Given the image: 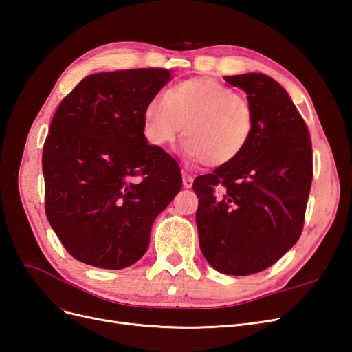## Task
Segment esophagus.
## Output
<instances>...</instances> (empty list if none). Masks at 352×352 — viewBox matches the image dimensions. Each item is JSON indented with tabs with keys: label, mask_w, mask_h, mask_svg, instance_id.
Instances as JSON below:
<instances>
[{
	"label": "esophagus",
	"mask_w": 352,
	"mask_h": 352,
	"mask_svg": "<svg viewBox=\"0 0 352 352\" xmlns=\"http://www.w3.org/2000/svg\"><path fill=\"white\" fill-rule=\"evenodd\" d=\"M194 184V177L190 176L189 173L184 172V188H190Z\"/></svg>",
	"instance_id": "esophagus-1"
}]
</instances>
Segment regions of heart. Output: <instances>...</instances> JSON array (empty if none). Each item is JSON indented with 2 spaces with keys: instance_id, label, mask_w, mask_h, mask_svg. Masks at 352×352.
<instances>
[{
  "instance_id": "obj_1",
  "label": "heart",
  "mask_w": 352,
  "mask_h": 352,
  "mask_svg": "<svg viewBox=\"0 0 352 352\" xmlns=\"http://www.w3.org/2000/svg\"><path fill=\"white\" fill-rule=\"evenodd\" d=\"M186 127H183V124ZM254 111L247 97L212 79H189L170 87L164 97L148 102L144 133L164 146L182 132V154L189 162L220 167L236 160L247 146Z\"/></svg>"
}]
</instances>
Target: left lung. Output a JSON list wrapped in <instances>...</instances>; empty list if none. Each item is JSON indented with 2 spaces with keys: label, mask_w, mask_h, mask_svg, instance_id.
Wrapping results in <instances>:
<instances>
[{
  "label": "left lung",
  "mask_w": 352,
  "mask_h": 352,
  "mask_svg": "<svg viewBox=\"0 0 352 352\" xmlns=\"http://www.w3.org/2000/svg\"><path fill=\"white\" fill-rule=\"evenodd\" d=\"M247 92L254 127L241 155L194 180L199 248L212 269L263 272L301 236L313 180L310 133L289 94L263 73L225 76Z\"/></svg>",
  "instance_id": "obj_1"
}]
</instances>
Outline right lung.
Here are the masks:
<instances>
[{"mask_svg": "<svg viewBox=\"0 0 352 352\" xmlns=\"http://www.w3.org/2000/svg\"><path fill=\"white\" fill-rule=\"evenodd\" d=\"M172 79L166 69L94 73L61 101L42 153L45 211L76 260L129 267L154 220L182 188L175 160L148 145L144 113Z\"/></svg>", "mask_w": 352, "mask_h": 352, "instance_id": "1", "label": "right lung"}]
</instances>
